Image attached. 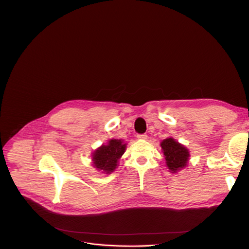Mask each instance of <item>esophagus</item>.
Here are the masks:
<instances>
[{
  "instance_id": "esophagus-1",
  "label": "esophagus",
  "mask_w": 249,
  "mask_h": 249,
  "mask_svg": "<svg viewBox=\"0 0 249 249\" xmlns=\"http://www.w3.org/2000/svg\"><path fill=\"white\" fill-rule=\"evenodd\" d=\"M137 138L140 140H147L148 139V135L147 134H138Z\"/></svg>"
}]
</instances>
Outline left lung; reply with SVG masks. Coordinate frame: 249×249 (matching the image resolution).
<instances>
[{
    "instance_id": "8db88e82",
    "label": "left lung",
    "mask_w": 249,
    "mask_h": 249,
    "mask_svg": "<svg viewBox=\"0 0 249 249\" xmlns=\"http://www.w3.org/2000/svg\"><path fill=\"white\" fill-rule=\"evenodd\" d=\"M160 146L165 157L166 165L171 172H176L186 166L189 152L184 146L180 145L172 138L163 140Z\"/></svg>"
}]
</instances>
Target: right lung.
<instances>
[{"instance_id": "add662e5", "label": "right lung", "mask_w": 249, "mask_h": 249, "mask_svg": "<svg viewBox=\"0 0 249 249\" xmlns=\"http://www.w3.org/2000/svg\"><path fill=\"white\" fill-rule=\"evenodd\" d=\"M125 150L126 144H123L121 140L112 139L107 145L101 146L94 152L92 156L93 164L96 168L106 173H110L116 168L117 161Z\"/></svg>"}]
</instances>
